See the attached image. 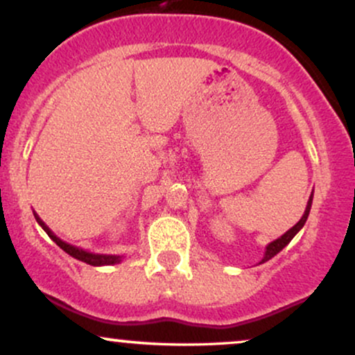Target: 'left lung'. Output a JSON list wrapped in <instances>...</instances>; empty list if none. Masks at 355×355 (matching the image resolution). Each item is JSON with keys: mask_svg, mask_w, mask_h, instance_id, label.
I'll return each instance as SVG.
<instances>
[{"mask_svg": "<svg viewBox=\"0 0 355 355\" xmlns=\"http://www.w3.org/2000/svg\"><path fill=\"white\" fill-rule=\"evenodd\" d=\"M311 200H313V192H311V196H310V198H309V202H306V207H305V212H303L302 219H300V220L297 222V224H295L293 227L290 229V231H286L285 234L279 236L278 239H275V241H272V243L268 244V246H266V251H264L263 259H261L259 263H266V261H270L271 258H275V256L278 254V252L282 251L283 248H286L288 244H290V241L293 239V237L297 236L300 231H302L303 225H305L306 219H309V214H310V209H311Z\"/></svg>", "mask_w": 355, "mask_h": 355, "instance_id": "obj_1", "label": "left lung"}]
</instances>
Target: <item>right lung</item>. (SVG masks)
I'll list each match as a JSON object with an SVG mask.
<instances>
[{
  "label": "right lung",
  "instance_id": "1",
  "mask_svg": "<svg viewBox=\"0 0 355 355\" xmlns=\"http://www.w3.org/2000/svg\"><path fill=\"white\" fill-rule=\"evenodd\" d=\"M33 216H35V219H37L38 225H40V227L44 229L46 234H49L50 239H52L58 248L64 249V251L67 252V254L72 256V258L83 261V263L91 264V266H109V264H118V263H121V261L124 259V256H121V254H97V252H89V251H85V249H83V248L72 246V244L65 243V241H62L60 237H57L55 234H53L52 229H50L49 225H46L45 222L42 220L40 217H38L37 212H33Z\"/></svg>",
  "mask_w": 355,
  "mask_h": 355
}]
</instances>
